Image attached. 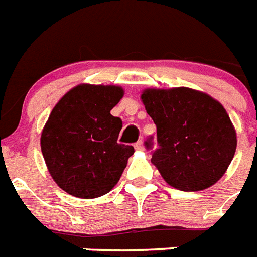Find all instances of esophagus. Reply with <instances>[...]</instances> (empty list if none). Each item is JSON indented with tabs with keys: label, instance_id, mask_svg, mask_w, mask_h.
Masks as SVG:
<instances>
[{
	"label": "esophagus",
	"instance_id": "esophagus-1",
	"mask_svg": "<svg viewBox=\"0 0 257 257\" xmlns=\"http://www.w3.org/2000/svg\"><path fill=\"white\" fill-rule=\"evenodd\" d=\"M134 147H135V150H143V142L138 141L134 145Z\"/></svg>",
	"mask_w": 257,
	"mask_h": 257
}]
</instances>
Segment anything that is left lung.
Wrapping results in <instances>:
<instances>
[{"instance_id": "8db88e82", "label": "left lung", "mask_w": 257, "mask_h": 257, "mask_svg": "<svg viewBox=\"0 0 257 257\" xmlns=\"http://www.w3.org/2000/svg\"><path fill=\"white\" fill-rule=\"evenodd\" d=\"M146 111L157 124L151 162L163 179L182 191L206 190L227 171L236 151V131L225 108L208 94L188 89H146ZM153 147V138L146 141Z\"/></svg>"}]
</instances>
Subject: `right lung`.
I'll return each mask as SVG.
<instances>
[{
	"mask_svg": "<svg viewBox=\"0 0 257 257\" xmlns=\"http://www.w3.org/2000/svg\"><path fill=\"white\" fill-rule=\"evenodd\" d=\"M119 86H75L50 112L41 150L51 178L67 194L93 199L120 179L133 146L118 143L122 119L110 111L122 99Z\"/></svg>",
	"mask_w": 257,
	"mask_h": 257,
	"instance_id": "right-lung-1",
	"label": "right lung"
}]
</instances>
